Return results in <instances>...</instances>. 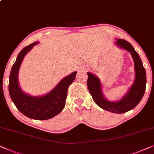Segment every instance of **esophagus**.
I'll return each mask as SVG.
<instances>
[{
  "label": "esophagus",
  "mask_w": 154,
  "mask_h": 154,
  "mask_svg": "<svg viewBox=\"0 0 154 154\" xmlns=\"http://www.w3.org/2000/svg\"><path fill=\"white\" fill-rule=\"evenodd\" d=\"M81 70L86 71V67H82V68H81Z\"/></svg>",
  "instance_id": "obj_1"
}]
</instances>
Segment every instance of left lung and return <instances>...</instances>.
<instances>
[{"instance_id": "left-lung-1", "label": "left lung", "mask_w": 154, "mask_h": 154, "mask_svg": "<svg viewBox=\"0 0 154 154\" xmlns=\"http://www.w3.org/2000/svg\"><path fill=\"white\" fill-rule=\"evenodd\" d=\"M115 45L129 52L134 61L135 79L127 93L120 100H108L102 91L100 79L93 73L87 72V86L94 102L102 109L113 113H124L134 109L143 98L146 88V71L143 67L140 57L130 43L125 39L118 38Z\"/></svg>"}]
</instances>
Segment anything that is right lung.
I'll use <instances>...</instances> for the list:
<instances>
[{"mask_svg": "<svg viewBox=\"0 0 154 154\" xmlns=\"http://www.w3.org/2000/svg\"><path fill=\"white\" fill-rule=\"evenodd\" d=\"M39 42H34L25 47L18 54L11 68L9 82V93L14 104L22 114L29 118L45 120L60 113L66 104L68 88L76 77L77 71L65 77L52 90L45 95L32 96L26 93L18 83V72L26 54Z\"/></svg>", "mask_w": 154, "mask_h": 154, "instance_id": "add662e5", "label": "right lung"}]
</instances>
